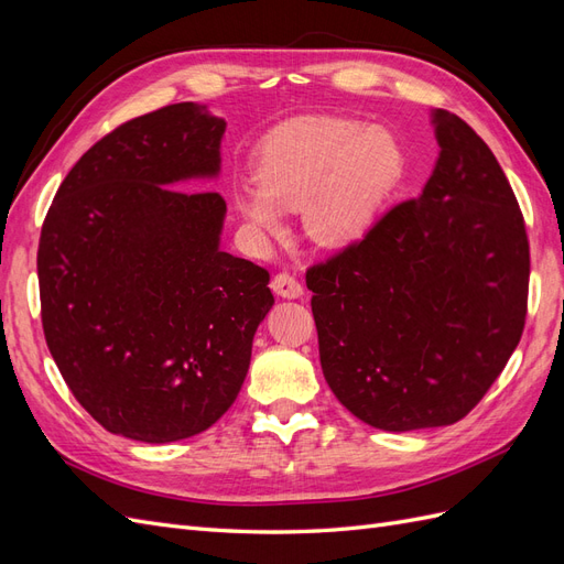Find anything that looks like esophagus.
<instances>
[{
	"label": "esophagus",
	"mask_w": 564,
	"mask_h": 564,
	"mask_svg": "<svg viewBox=\"0 0 564 564\" xmlns=\"http://www.w3.org/2000/svg\"><path fill=\"white\" fill-rule=\"evenodd\" d=\"M270 286H272V292H275L280 299H301L303 296L301 282L289 275V272H280V275L272 278Z\"/></svg>",
	"instance_id": "1"
}]
</instances>
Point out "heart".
<instances>
[{
  "mask_svg": "<svg viewBox=\"0 0 564 564\" xmlns=\"http://www.w3.org/2000/svg\"><path fill=\"white\" fill-rule=\"evenodd\" d=\"M406 176V150L388 127L352 117H299L278 127L256 158V187L232 207L259 240L282 232V212H301L319 247H348L371 230Z\"/></svg>",
  "mask_w": 564,
  "mask_h": 564,
  "instance_id": "b5f03b06",
  "label": "heart"
}]
</instances>
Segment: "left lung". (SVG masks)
Listing matches in <instances>:
<instances>
[{"instance_id": "8db88e82", "label": "left lung", "mask_w": 564, "mask_h": 564, "mask_svg": "<svg viewBox=\"0 0 564 564\" xmlns=\"http://www.w3.org/2000/svg\"><path fill=\"white\" fill-rule=\"evenodd\" d=\"M440 155L416 199L305 275L319 365L352 416L390 433L437 429L482 400L520 344L529 242L494 152L433 110Z\"/></svg>"}]
</instances>
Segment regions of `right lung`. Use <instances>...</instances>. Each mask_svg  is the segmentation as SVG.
Listing matches in <instances>:
<instances>
[{"label": "right lung", "mask_w": 564, "mask_h": 564, "mask_svg": "<svg viewBox=\"0 0 564 564\" xmlns=\"http://www.w3.org/2000/svg\"><path fill=\"white\" fill-rule=\"evenodd\" d=\"M224 133L226 119L197 104L135 117L84 152L44 218L46 346L115 435L164 445L207 431L275 303L268 270L220 249L224 197L181 191L218 178Z\"/></svg>", "instance_id": "right-lung-1"}]
</instances>
